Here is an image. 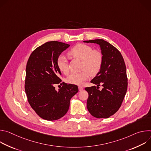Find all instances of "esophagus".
Returning <instances> with one entry per match:
<instances>
[{"mask_svg":"<svg viewBox=\"0 0 151 151\" xmlns=\"http://www.w3.org/2000/svg\"><path fill=\"white\" fill-rule=\"evenodd\" d=\"M78 88H79V90L81 91H82L83 90V88L82 87H81V86H79V87H78Z\"/></svg>","mask_w":151,"mask_h":151,"instance_id":"obj_1","label":"esophagus"}]
</instances>
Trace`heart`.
Returning <instances> with one entry per match:
<instances>
[{
  "instance_id": "heart-1",
  "label": "heart",
  "mask_w": 151,
  "mask_h": 151,
  "mask_svg": "<svg viewBox=\"0 0 151 151\" xmlns=\"http://www.w3.org/2000/svg\"><path fill=\"white\" fill-rule=\"evenodd\" d=\"M69 55L78 60H81L82 72L72 73L66 79L68 83L81 85L89 78V74L96 75L100 71L103 63V55L99 50H93L88 45L79 44L73 47L69 52ZM57 66L60 71L67 74L69 72L68 63L66 57L60 55L57 60Z\"/></svg>"
}]
</instances>
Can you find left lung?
Here are the masks:
<instances>
[{
    "instance_id": "obj_1",
    "label": "left lung",
    "mask_w": 151,
    "mask_h": 151,
    "mask_svg": "<svg viewBox=\"0 0 151 151\" xmlns=\"http://www.w3.org/2000/svg\"><path fill=\"white\" fill-rule=\"evenodd\" d=\"M100 46L103 55L101 68L91 82L102 85L101 90L96 86L87 87L88 93L87 107L91 115L97 118H108L119 109L127 90L126 66L121 52L103 39L85 40Z\"/></svg>"
}]
</instances>
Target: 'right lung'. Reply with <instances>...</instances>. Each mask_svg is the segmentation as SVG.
<instances>
[{
  "label": "right lung",
  "mask_w": 151,
  "mask_h": 151,
  "mask_svg": "<svg viewBox=\"0 0 151 151\" xmlns=\"http://www.w3.org/2000/svg\"><path fill=\"white\" fill-rule=\"evenodd\" d=\"M69 46L58 41L48 42L35 49L28 60L26 93L32 109L44 119L54 121L65 115L72 97L78 92L76 85L64 83L58 91L54 86L61 82L57 60Z\"/></svg>",
  "instance_id": "right-lung-1"
}]
</instances>
